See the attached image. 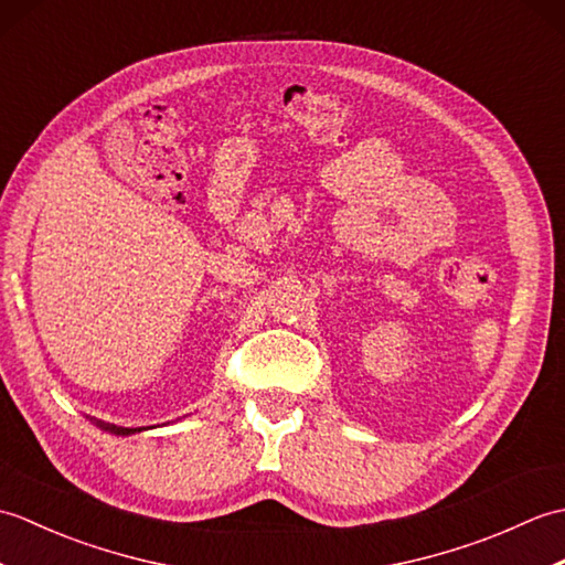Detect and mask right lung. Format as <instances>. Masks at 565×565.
<instances>
[{
	"mask_svg": "<svg viewBox=\"0 0 565 565\" xmlns=\"http://www.w3.org/2000/svg\"><path fill=\"white\" fill-rule=\"evenodd\" d=\"M104 429H111L116 435H128V431H136V429H116V427H104Z\"/></svg>",
	"mask_w": 565,
	"mask_h": 565,
	"instance_id": "obj_1",
	"label": "right lung"
}]
</instances>
